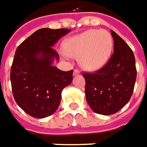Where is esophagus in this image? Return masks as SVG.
Masks as SVG:
<instances>
[{"label":"esophagus","mask_w":147,"mask_h":147,"mask_svg":"<svg viewBox=\"0 0 147 147\" xmlns=\"http://www.w3.org/2000/svg\"><path fill=\"white\" fill-rule=\"evenodd\" d=\"M80 74V71L78 69H74V75H77V74Z\"/></svg>","instance_id":"1"}]
</instances>
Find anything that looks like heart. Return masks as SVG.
I'll use <instances>...</instances> for the list:
<instances>
[{
    "label": "heart",
    "instance_id": "1",
    "mask_svg": "<svg viewBox=\"0 0 147 147\" xmlns=\"http://www.w3.org/2000/svg\"><path fill=\"white\" fill-rule=\"evenodd\" d=\"M113 47L109 32L90 29L72 37L63 44L64 53L73 58L78 57L79 65L83 69H99L110 58Z\"/></svg>",
    "mask_w": 147,
    "mask_h": 147
}]
</instances>
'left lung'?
<instances>
[{
	"label": "left lung",
	"mask_w": 147,
	"mask_h": 147,
	"mask_svg": "<svg viewBox=\"0 0 147 147\" xmlns=\"http://www.w3.org/2000/svg\"><path fill=\"white\" fill-rule=\"evenodd\" d=\"M114 53L105 65L95 73H83L85 94L95 113L110 115L129 101L137 78L135 57L132 49L111 30Z\"/></svg>",
	"instance_id": "8db88e82"
}]
</instances>
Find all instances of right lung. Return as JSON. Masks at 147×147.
Listing matches in <instances>:
<instances>
[{
	"instance_id": "add662e5",
	"label": "right lung",
	"mask_w": 147,
	"mask_h": 147,
	"mask_svg": "<svg viewBox=\"0 0 147 147\" xmlns=\"http://www.w3.org/2000/svg\"><path fill=\"white\" fill-rule=\"evenodd\" d=\"M68 28H44L33 32L16 49L10 69L14 98L32 117L42 119L59 107L62 90L73 81L74 71L59 70L52 65L59 55L53 49Z\"/></svg>"
}]
</instances>
